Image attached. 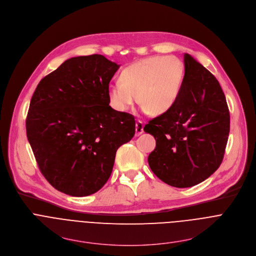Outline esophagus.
Wrapping results in <instances>:
<instances>
[{
    "instance_id": "34e87169",
    "label": "esophagus",
    "mask_w": 256,
    "mask_h": 256,
    "mask_svg": "<svg viewBox=\"0 0 256 256\" xmlns=\"http://www.w3.org/2000/svg\"><path fill=\"white\" fill-rule=\"evenodd\" d=\"M144 132V124L140 120H138L136 124V136L142 134Z\"/></svg>"
}]
</instances>
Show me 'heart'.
I'll use <instances>...</instances> for the list:
<instances>
[{
	"label": "heart",
	"instance_id": "heart-1",
	"mask_svg": "<svg viewBox=\"0 0 256 256\" xmlns=\"http://www.w3.org/2000/svg\"><path fill=\"white\" fill-rule=\"evenodd\" d=\"M185 71L184 63L176 56H150L136 61L122 71L120 82L108 86L110 104L116 112H124L138 98L144 114H162L176 104Z\"/></svg>",
	"mask_w": 256,
	"mask_h": 256
}]
</instances>
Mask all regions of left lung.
Masks as SVG:
<instances>
[{"mask_svg": "<svg viewBox=\"0 0 256 256\" xmlns=\"http://www.w3.org/2000/svg\"><path fill=\"white\" fill-rule=\"evenodd\" d=\"M184 63L176 104L144 128L156 140L148 158L150 170L177 188L195 186L216 171L230 130L229 110L218 80L191 55H184Z\"/></svg>", "mask_w": 256, "mask_h": 256, "instance_id": "1", "label": "left lung"}]
</instances>
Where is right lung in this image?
<instances>
[{
	"mask_svg": "<svg viewBox=\"0 0 256 256\" xmlns=\"http://www.w3.org/2000/svg\"><path fill=\"white\" fill-rule=\"evenodd\" d=\"M120 65L100 54L72 57L45 76L31 98L26 132L38 166L58 191L83 197L108 182L134 118L110 106Z\"/></svg>",
	"mask_w": 256,
	"mask_h": 256,
	"instance_id": "add662e5",
	"label": "right lung"
}]
</instances>
